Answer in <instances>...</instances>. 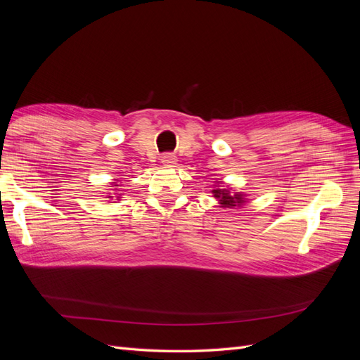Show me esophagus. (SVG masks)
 <instances>
[{
    "mask_svg": "<svg viewBox=\"0 0 360 360\" xmlns=\"http://www.w3.org/2000/svg\"><path fill=\"white\" fill-rule=\"evenodd\" d=\"M160 162H162L163 167L174 168V167L177 165V158L174 156L172 153H165V155H163V156L160 158Z\"/></svg>",
    "mask_w": 360,
    "mask_h": 360,
    "instance_id": "1",
    "label": "esophagus"
}]
</instances>
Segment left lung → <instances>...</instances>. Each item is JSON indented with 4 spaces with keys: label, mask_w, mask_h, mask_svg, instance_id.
<instances>
[{
    "label": "left lung",
    "mask_w": 360,
    "mask_h": 360,
    "mask_svg": "<svg viewBox=\"0 0 360 360\" xmlns=\"http://www.w3.org/2000/svg\"><path fill=\"white\" fill-rule=\"evenodd\" d=\"M221 184H224L222 181H217L214 184V189L212 191L213 197L219 201L222 209H236V207H242L243 204H246V193L243 192H233V189L230 186L222 188Z\"/></svg>",
    "instance_id": "8db88e82"
}]
</instances>
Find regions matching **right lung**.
<instances>
[{"label": "right lung", "instance_id": "obj_1", "mask_svg": "<svg viewBox=\"0 0 360 360\" xmlns=\"http://www.w3.org/2000/svg\"><path fill=\"white\" fill-rule=\"evenodd\" d=\"M118 181H120V180H117V179H115V181H112V183H111V188H114L112 191H115V192H118V189H117V188L120 186V184H117ZM120 195H122V193H108L105 198H108V200H117V201H120V198H122V197H120ZM117 201H114V202H117Z\"/></svg>", "mask_w": 360, "mask_h": 360}]
</instances>
